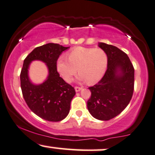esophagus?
<instances>
[{
    "mask_svg": "<svg viewBox=\"0 0 155 155\" xmlns=\"http://www.w3.org/2000/svg\"><path fill=\"white\" fill-rule=\"evenodd\" d=\"M74 90H75L76 92H79L80 91L82 90V88H81V87H77V86H76L75 88H74Z\"/></svg>",
    "mask_w": 155,
    "mask_h": 155,
    "instance_id": "34e87169",
    "label": "esophagus"
}]
</instances>
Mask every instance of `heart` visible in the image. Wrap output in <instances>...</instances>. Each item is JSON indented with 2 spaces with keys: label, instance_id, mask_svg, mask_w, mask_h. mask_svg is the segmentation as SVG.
I'll return each mask as SVG.
<instances>
[{
  "label": "heart",
  "instance_id": "obj_1",
  "mask_svg": "<svg viewBox=\"0 0 155 155\" xmlns=\"http://www.w3.org/2000/svg\"><path fill=\"white\" fill-rule=\"evenodd\" d=\"M108 64V56L101 48L77 47L67 53V58L61 55L56 60V70L67 82L72 81L79 72L78 81L95 83L103 77Z\"/></svg>",
  "mask_w": 155,
  "mask_h": 155
}]
</instances>
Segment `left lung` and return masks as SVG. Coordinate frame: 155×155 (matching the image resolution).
Instances as JSON below:
<instances>
[{
  "mask_svg": "<svg viewBox=\"0 0 155 155\" xmlns=\"http://www.w3.org/2000/svg\"><path fill=\"white\" fill-rule=\"evenodd\" d=\"M108 56L107 70L97 84L90 87L87 101L90 114L99 120H109L120 114L131 99L134 69L125 53L112 45L99 43Z\"/></svg>",
  "mask_w": 155,
  "mask_h": 155,
  "instance_id": "8db88e82",
  "label": "left lung"
}]
</instances>
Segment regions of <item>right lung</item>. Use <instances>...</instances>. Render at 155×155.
I'll return each mask as SVG.
<instances>
[{"instance_id": "obj_1", "label": "right lung", "mask_w": 155, "mask_h": 155, "mask_svg": "<svg viewBox=\"0 0 155 155\" xmlns=\"http://www.w3.org/2000/svg\"><path fill=\"white\" fill-rule=\"evenodd\" d=\"M69 48L57 43H47L35 48L24 60L20 74L23 97L29 108L45 120L59 122L64 119L75 95L73 87L60 77L56 66L60 54ZM33 61H42L48 69L47 79L40 84H35L28 77L29 65Z\"/></svg>"}]
</instances>
